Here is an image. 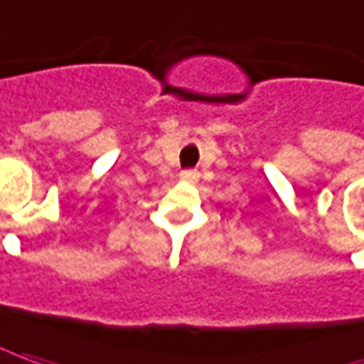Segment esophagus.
<instances>
[{
  "mask_svg": "<svg viewBox=\"0 0 364 364\" xmlns=\"http://www.w3.org/2000/svg\"><path fill=\"white\" fill-rule=\"evenodd\" d=\"M179 177H181V181H185V183H197V179H199V173H197V171H183Z\"/></svg>",
  "mask_w": 364,
  "mask_h": 364,
  "instance_id": "34e87169",
  "label": "esophagus"
}]
</instances>
